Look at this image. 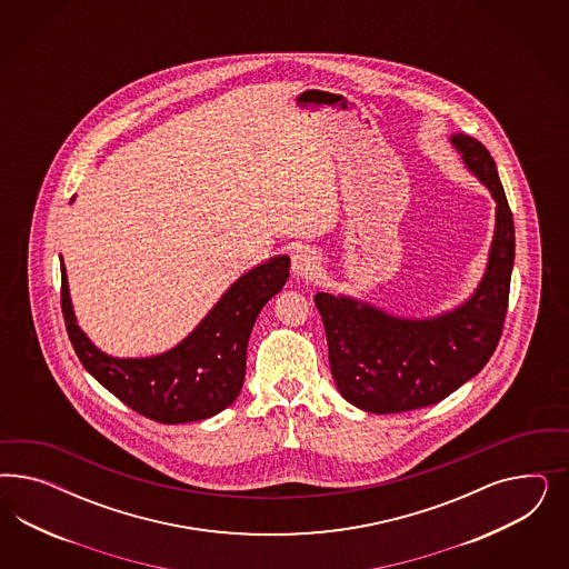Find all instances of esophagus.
Returning <instances> with one entry per match:
<instances>
[{"instance_id": "obj_1", "label": "esophagus", "mask_w": 569, "mask_h": 569, "mask_svg": "<svg viewBox=\"0 0 569 569\" xmlns=\"http://www.w3.org/2000/svg\"><path fill=\"white\" fill-rule=\"evenodd\" d=\"M319 269V259L309 248H300L292 254V271L298 279H309Z\"/></svg>"}]
</instances>
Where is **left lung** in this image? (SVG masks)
<instances>
[{
  "instance_id": "8db88e82",
  "label": "left lung",
  "mask_w": 569,
  "mask_h": 569,
  "mask_svg": "<svg viewBox=\"0 0 569 569\" xmlns=\"http://www.w3.org/2000/svg\"><path fill=\"white\" fill-rule=\"evenodd\" d=\"M450 141L497 202L488 267L473 296L431 319H402L348 296H315L333 381L367 413H402L440 402L478 376L499 345L516 259L513 214L490 152L461 133Z\"/></svg>"
}]
</instances>
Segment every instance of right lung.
<instances>
[{
  "label": "right lung",
  "mask_w": 569,
  "mask_h": 569,
  "mask_svg": "<svg viewBox=\"0 0 569 569\" xmlns=\"http://www.w3.org/2000/svg\"><path fill=\"white\" fill-rule=\"evenodd\" d=\"M60 271L62 315L79 361L129 409L172 426L221 413L238 398L250 331L286 286L290 259L273 257L243 273L181 345L148 359H112L91 345L74 321L64 262Z\"/></svg>",
  "instance_id": "add662e5"
}]
</instances>
